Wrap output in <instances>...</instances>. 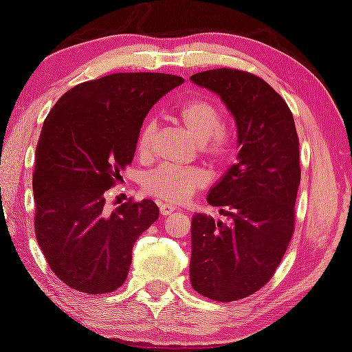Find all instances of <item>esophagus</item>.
I'll return each instance as SVG.
<instances>
[{
	"mask_svg": "<svg viewBox=\"0 0 352 352\" xmlns=\"http://www.w3.org/2000/svg\"><path fill=\"white\" fill-rule=\"evenodd\" d=\"M175 210L174 204H169V203H160V214L162 215H170L172 212Z\"/></svg>",
	"mask_w": 352,
	"mask_h": 352,
	"instance_id": "esophagus-1",
	"label": "esophagus"
}]
</instances>
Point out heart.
I'll return each instance as SVG.
<instances>
[{
  "mask_svg": "<svg viewBox=\"0 0 352 352\" xmlns=\"http://www.w3.org/2000/svg\"><path fill=\"white\" fill-rule=\"evenodd\" d=\"M177 120L186 132L198 143L203 155L223 163L234 154L235 137L234 132L221 124L223 113L214 101L208 98H190L178 107ZM157 123L148 120L138 137L140 155H149L154 143ZM209 182V174L200 166L175 168V166H158L157 169L146 174L143 188L148 194L160 200L170 203H182L189 200L198 189Z\"/></svg>",
  "mask_w": 352,
  "mask_h": 352,
  "instance_id": "heart-1",
  "label": "heart"
}]
</instances>
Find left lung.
<instances>
[{
    "label": "left lung",
    "mask_w": 352,
    "mask_h": 352,
    "mask_svg": "<svg viewBox=\"0 0 352 352\" xmlns=\"http://www.w3.org/2000/svg\"><path fill=\"white\" fill-rule=\"evenodd\" d=\"M220 95L239 131V162L210 189L208 203L231 223L195 214L190 285L215 302H235L272 278L296 228L300 155L286 101L265 80L220 67L190 76Z\"/></svg>",
    "instance_id": "1"
}]
</instances>
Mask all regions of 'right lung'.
Instances as JSON below:
<instances>
[{"label":"right lung","mask_w":352,"mask_h":352,"mask_svg":"<svg viewBox=\"0 0 352 352\" xmlns=\"http://www.w3.org/2000/svg\"><path fill=\"white\" fill-rule=\"evenodd\" d=\"M182 76L120 72L76 85L44 120L32 186L35 235L50 270L86 294L126 282L133 243L158 219L152 200L107 212L106 192L123 180L146 113Z\"/></svg>","instance_id":"add662e5"}]
</instances>
